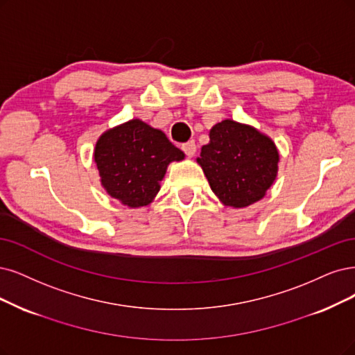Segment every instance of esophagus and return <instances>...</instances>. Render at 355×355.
Segmentation results:
<instances>
[{"label": "esophagus", "mask_w": 355, "mask_h": 355, "mask_svg": "<svg viewBox=\"0 0 355 355\" xmlns=\"http://www.w3.org/2000/svg\"><path fill=\"white\" fill-rule=\"evenodd\" d=\"M181 149L184 150V153H186L189 157H191V156L196 153V143H194L193 140H190V141H187V143L182 144V148H181Z\"/></svg>", "instance_id": "esophagus-1"}]
</instances>
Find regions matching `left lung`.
<instances>
[{
  "instance_id": "1",
  "label": "left lung",
  "mask_w": 355,
  "mask_h": 355,
  "mask_svg": "<svg viewBox=\"0 0 355 355\" xmlns=\"http://www.w3.org/2000/svg\"><path fill=\"white\" fill-rule=\"evenodd\" d=\"M196 161L219 202L241 209L265 198L278 175L279 152L256 127L227 118L209 131Z\"/></svg>"
}]
</instances>
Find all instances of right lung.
Wrapping results in <instances>:
<instances>
[{"mask_svg":"<svg viewBox=\"0 0 355 355\" xmlns=\"http://www.w3.org/2000/svg\"><path fill=\"white\" fill-rule=\"evenodd\" d=\"M184 157L164 131L139 118L102 133L94 152L105 191L133 209L150 205L161 190L168 165Z\"/></svg>","mask_w":355,"mask_h":355,"instance_id":"right-lung-1","label":"right lung"}]
</instances>
